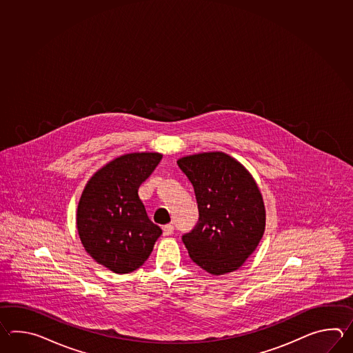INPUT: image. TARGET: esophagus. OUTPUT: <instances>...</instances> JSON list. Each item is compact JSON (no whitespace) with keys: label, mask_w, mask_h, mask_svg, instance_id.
Here are the masks:
<instances>
[{"label":"esophagus","mask_w":353,"mask_h":353,"mask_svg":"<svg viewBox=\"0 0 353 353\" xmlns=\"http://www.w3.org/2000/svg\"><path fill=\"white\" fill-rule=\"evenodd\" d=\"M174 232V225H166L163 227V234L164 236H170V234H173Z\"/></svg>","instance_id":"obj_1"}]
</instances>
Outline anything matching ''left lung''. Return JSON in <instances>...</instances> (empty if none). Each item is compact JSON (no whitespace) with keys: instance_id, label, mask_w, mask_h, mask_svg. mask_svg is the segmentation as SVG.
I'll return each mask as SVG.
<instances>
[{"instance_id":"8db88e82","label":"left lung","mask_w":353,"mask_h":353,"mask_svg":"<svg viewBox=\"0 0 353 353\" xmlns=\"http://www.w3.org/2000/svg\"><path fill=\"white\" fill-rule=\"evenodd\" d=\"M194 187L198 225L183 236L190 259L212 275L239 270L263 239L266 210L254 176L222 151L180 158Z\"/></svg>"}]
</instances>
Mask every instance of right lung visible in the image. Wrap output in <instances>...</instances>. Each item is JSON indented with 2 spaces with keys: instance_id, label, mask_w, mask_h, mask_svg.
Segmentation results:
<instances>
[{
  "instance_id": "obj_1",
  "label": "right lung",
  "mask_w": 353,
  "mask_h": 353,
  "mask_svg": "<svg viewBox=\"0 0 353 353\" xmlns=\"http://www.w3.org/2000/svg\"><path fill=\"white\" fill-rule=\"evenodd\" d=\"M163 155L131 152L108 161L90 176L77 208L83 248L96 263L116 274L139 269L161 234L139 196Z\"/></svg>"
}]
</instances>
